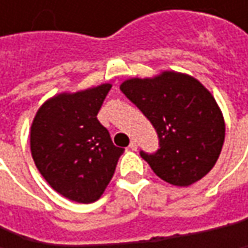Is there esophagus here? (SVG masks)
<instances>
[{"label": "esophagus", "instance_id": "1", "mask_svg": "<svg viewBox=\"0 0 248 248\" xmlns=\"http://www.w3.org/2000/svg\"><path fill=\"white\" fill-rule=\"evenodd\" d=\"M129 149H130V151H136V149H138V143H136L135 140H132V142L129 143Z\"/></svg>", "mask_w": 248, "mask_h": 248}]
</instances>
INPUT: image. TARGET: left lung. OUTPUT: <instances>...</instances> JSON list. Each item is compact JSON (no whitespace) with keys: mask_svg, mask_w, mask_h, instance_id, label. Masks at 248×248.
Masks as SVG:
<instances>
[{"mask_svg":"<svg viewBox=\"0 0 248 248\" xmlns=\"http://www.w3.org/2000/svg\"><path fill=\"white\" fill-rule=\"evenodd\" d=\"M121 90L158 133L159 149L140 151V156L161 179L188 186L213 170L225 124L216 99L197 78L164 72L152 78L124 80Z\"/></svg>","mask_w":248,"mask_h":248,"instance_id":"1","label":"left lung"}]
</instances>
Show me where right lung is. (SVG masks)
Wrapping results in <instances>:
<instances>
[{"label": "right lung", "instance_id": "right-lung-1", "mask_svg": "<svg viewBox=\"0 0 248 248\" xmlns=\"http://www.w3.org/2000/svg\"><path fill=\"white\" fill-rule=\"evenodd\" d=\"M112 84L60 93L38 109L30 132L37 170L60 195L81 204L97 201L110 182L124 148L97 121Z\"/></svg>", "mask_w": 248, "mask_h": 248}]
</instances>
